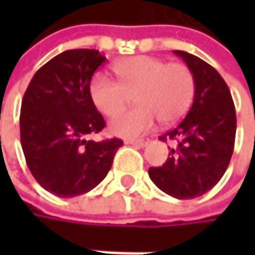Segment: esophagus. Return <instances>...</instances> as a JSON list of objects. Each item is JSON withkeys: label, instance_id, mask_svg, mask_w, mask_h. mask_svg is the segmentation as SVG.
Here are the masks:
<instances>
[{"label": "esophagus", "instance_id": "1", "mask_svg": "<svg viewBox=\"0 0 255 255\" xmlns=\"http://www.w3.org/2000/svg\"><path fill=\"white\" fill-rule=\"evenodd\" d=\"M126 143H127V144H132V146L143 147V146H146V144H147V140H144V138H127V140H126Z\"/></svg>", "mask_w": 255, "mask_h": 255}]
</instances>
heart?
I'll return each instance as SVG.
<instances>
[{"label": "heart", "mask_w": 255, "mask_h": 255, "mask_svg": "<svg viewBox=\"0 0 255 255\" xmlns=\"http://www.w3.org/2000/svg\"><path fill=\"white\" fill-rule=\"evenodd\" d=\"M114 71L120 81L99 72L88 84V96L99 112L114 117L134 94L137 106L117 116L109 124L115 135H141L158 118L164 124H173L192 106L195 78L183 63H168L153 56H132L115 62Z\"/></svg>", "instance_id": "obj_1"}]
</instances>
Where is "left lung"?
Masks as SVG:
<instances>
[{"label": "left lung", "instance_id": "obj_1", "mask_svg": "<svg viewBox=\"0 0 255 255\" xmlns=\"http://www.w3.org/2000/svg\"><path fill=\"white\" fill-rule=\"evenodd\" d=\"M195 78V97L186 118L161 138L177 140L162 167H150L149 177L167 195L192 199L213 189L233 153L236 114L229 87L202 59L174 50Z\"/></svg>", "mask_w": 255, "mask_h": 255}]
</instances>
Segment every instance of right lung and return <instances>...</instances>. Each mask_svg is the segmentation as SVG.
<instances>
[{
  "label": "right lung",
  "instance_id": "add662e5",
  "mask_svg": "<svg viewBox=\"0 0 255 255\" xmlns=\"http://www.w3.org/2000/svg\"><path fill=\"white\" fill-rule=\"evenodd\" d=\"M106 62L97 50H68L30 79L20 109V143L35 180L60 198L94 189L112 167L123 140H88L105 128L88 84Z\"/></svg>",
  "mask_w": 255,
  "mask_h": 255
}]
</instances>
